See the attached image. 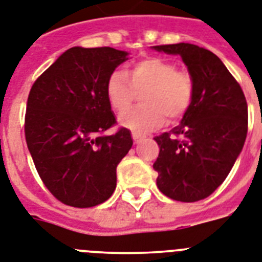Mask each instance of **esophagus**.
I'll use <instances>...</instances> for the list:
<instances>
[{"label":"esophagus","mask_w":262,"mask_h":262,"mask_svg":"<svg viewBox=\"0 0 262 262\" xmlns=\"http://www.w3.org/2000/svg\"><path fill=\"white\" fill-rule=\"evenodd\" d=\"M132 137H133V140H135L136 144H138V142L142 140V136L138 135V133H132Z\"/></svg>","instance_id":"esophagus-1"}]
</instances>
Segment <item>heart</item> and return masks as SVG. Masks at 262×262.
<instances>
[{
  "mask_svg": "<svg viewBox=\"0 0 262 262\" xmlns=\"http://www.w3.org/2000/svg\"><path fill=\"white\" fill-rule=\"evenodd\" d=\"M127 80L118 70L111 73L105 83V94L111 107L124 112L140 93L142 104L120 116V124L133 133L145 135L169 120L181 118L192 105L195 92L193 74L177 69L173 61L164 57H145L130 63Z\"/></svg>",
  "mask_w": 262,
  "mask_h": 262,
  "instance_id": "b5f03b06",
  "label": "heart"
}]
</instances>
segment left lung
<instances>
[{
  "instance_id": "left-lung-1",
  "label": "left lung",
  "mask_w": 262,
  "mask_h": 262,
  "mask_svg": "<svg viewBox=\"0 0 262 262\" xmlns=\"http://www.w3.org/2000/svg\"><path fill=\"white\" fill-rule=\"evenodd\" d=\"M180 54L195 80V92L181 124L155 137L157 186L169 199L195 202L219 188L243 150L248 133L244 92L219 57L193 43L153 46Z\"/></svg>"
}]
</instances>
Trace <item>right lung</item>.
<instances>
[{
  "mask_svg": "<svg viewBox=\"0 0 262 262\" xmlns=\"http://www.w3.org/2000/svg\"><path fill=\"white\" fill-rule=\"evenodd\" d=\"M127 53L74 46L34 81L25 114V138L43 185L65 205L92 208L117 184V165L133 145L116 125L105 83Z\"/></svg>",
  "mask_w": 262,
  "mask_h": 262,
  "instance_id": "1",
  "label": "right lung"
}]
</instances>
